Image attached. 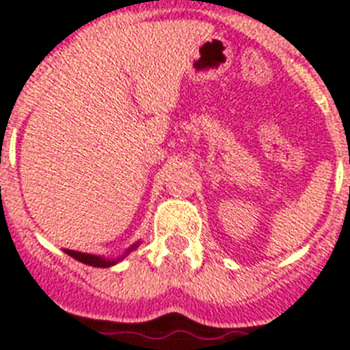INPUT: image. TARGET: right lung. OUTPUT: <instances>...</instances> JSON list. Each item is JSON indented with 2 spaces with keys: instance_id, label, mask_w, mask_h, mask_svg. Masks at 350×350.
I'll return each mask as SVG.
<instances>
[{
  "instance_id": "obj_1",
  "label": "right lung",
  "mask_w": 350,
  "mask_h": 350,
  "mask_svg": "<svg viewBox=\"0 0 350 350\" xmlns=\"http://www.w3.org/2000/svg\"><path fill=\"white\" fill-rule=\"evenodd\" d=\"M140 246V241L135 244H131L129 248L124 252V254L120 255V257L116 258H109V257H100V255H92V254H82V252H75V250H64V254H68L70 257H73L75 260H79V262H84L88 264V266H93V268H111V266H115V264H118L120 260H124V258L127 257V255L133 252V250H136Z\"/></svg>"
}]
</instances>
